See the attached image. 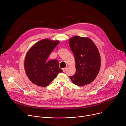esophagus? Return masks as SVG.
Returning <instances> with one entry per match:
<instances>
[{
  "instance_id": "esophagus-1",
  "label": "esophagus",
  "mask_w": 126,
  "mask_h": 126,
  "mask_svg": "<svg viewBox=\"0 0 126 126\" xmlns=\"http://www.w3.org/2000/svg\"><path fill=\"white\" fill-rule=\"evenodd\" d=\"M67 67H65V68H63V69H62V70H63V72H65L66 70V69H67Z\"/></svg>"
}]
</instances>
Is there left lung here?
Segmentation results:
<instances>
[{
	"label": "left lung",
	"instance_id": "obj_1",
	"mask_svg": "<svg viewBox=\"0 0 126 126\" xmlns=\"http://www.w3.org/2000/svg\"><path fill=\"white\" fill-rule=\"evenodd\" d=\"M69 45L76 61V74L69 78L76 85L83 86L93 82L101 67V57L91 39L75 36L69 39Z\"/></svg>",
	"mask_w": 126,
	"mask_h": 126
}]
</instances>
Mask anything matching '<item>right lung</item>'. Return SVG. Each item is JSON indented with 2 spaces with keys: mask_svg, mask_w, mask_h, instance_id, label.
I'll list each match as a JSON object with an SVG mask.
<instances>
[{
  "mask_svg": "<svg viewBox=\"0 0 126 126\" xmlns=\"http://www.w3.org/2000/svg\"><path fill=\"white\" fill-rule=\"evenodd\" d=\"M59 42L44 39L32 45L26 53L24 63L25 73L30 80L38 86H47L63 71L57 60L47 61Z\"/></svg>",
  "mask_w": 126,
  "mask_h": 126,
  "instance_id": "add662e5",
  "label": "right lung"
}]
</instances>
